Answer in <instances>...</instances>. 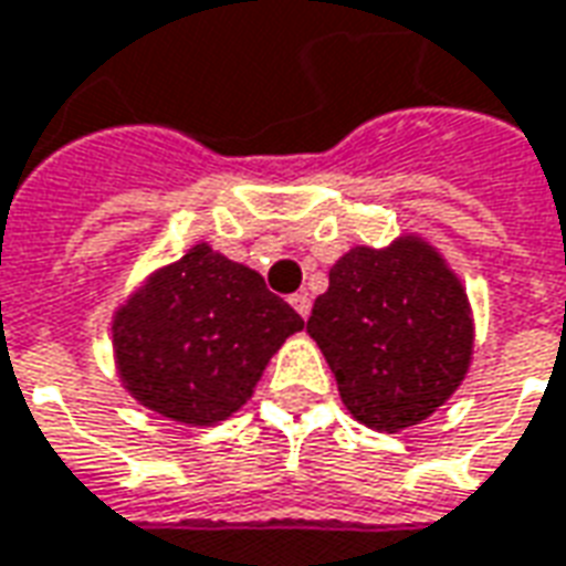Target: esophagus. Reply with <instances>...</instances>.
<instances>
[{
  "label": "esophagus",
  "instance_id": "1",
  "mask_svg": "<svg viewBox=\"0 0 566 566\" xmlns=\"http://www.w3.org/2000/svg\"><path fill=\"white\" fill-rule=\"evenodd\" d=\"M290 304L304 316V319L311 316V298H307V292H295V295L290 298Z\"/></svg>",
  "mask_w": 566,
  "mask_h": 566
}]
</instances>
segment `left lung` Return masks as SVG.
<instances>
[{
  "mask_svg": "<svg viewBox=\"0 0 566 566\" xmlns=\"http://www.w3.org/2000/svg\"><path fill=\"white\" fill-rule=\"evenodd\" d=\"M344 405L371 430L415 427L460 387L472 354L467 292L418 238L356 247L307 319Z\"/></svg>",
  "mask_w": 566,
  "mask_h": 566,
  "instance_id": "obj_1",
  "label": "left lung"
}]
</instances>
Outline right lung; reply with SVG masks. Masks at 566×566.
<instances>
[{"label": "right lung", "mask_w": 566, "mask_h": 566, "mask_svg": "<svg viewBox=\"0 0 566 566\" xmlns=\"http://www.w3.org/2000/svg\"><path fill=\"white\" fill-rule=\"evenodd\" d=\"M304 319L250 268L198 243L124 304L112 323L134 399L191 427L231 418L268 359Z\"/></svg>", "instance_id": "obj_1"}]
</instances>
